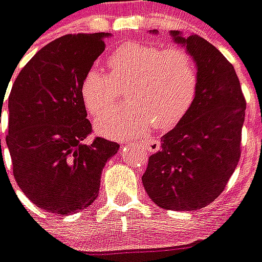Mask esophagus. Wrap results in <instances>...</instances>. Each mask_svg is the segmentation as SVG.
Instances as JSON below:
<instances>
[{"label": "esophagus", "instance_id": "esophagus-1", "mask_svg": "<svg viewBox=\"0 0 262 262\" xmlns=\"http://www.w3.org/2000/svg\"><path fill=\"white\" fill-rule=\"evenodd\" d=\"M140 146L151 154H154L161 148V141L157 139H146V140L140 141Z\"/></svg>", "mask_w": 262, "mask_h": 262}]
</instances>
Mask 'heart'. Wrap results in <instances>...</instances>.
Masks as SVG:
<instances>
[{
    "label": "heart",
    "mask_w": 262,
    "mask_h": 262,
    "mask_svg": "<svg viewBox=\"0 0 262 262\" xmlns=\"http://www.w3.org/2000/svg\"><path fill=\"white\" fill-rule=\"evenodd\" d=\"M106 63L110 73L92 65L80 82V96L93 116L111 110L121 89L129 86L126 97L130 102L97 119V130L104 136H137L152 126L168 130L194 102L199 68L185 48L127 41L110 54Z\"/></svg>",
    "instance_id": "b5f03b06"
}]
</instances>
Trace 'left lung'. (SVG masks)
Here are the masks:
<instances>
[{
    "instance_id": "obj_1",
    "label": "left lung",
    "mask_w": 262,
    "mask_h": 262,
    "mask_svg": "<svg viewBox=\"0 0 262 262\" xmlns=\"http://www.w3.org/2000/svg\"><path fill=\"white\" fill-rule=\"evenodd\" d=\"M170 36L194 58L199 89L185 118L161 137L141 180L161 208L194 211L224 191L237 166L246 100L233 65L211 42L178 30Z\"/></svg>"
}]
</instances>
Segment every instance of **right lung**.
I'll use <instances>...</instances> for the list:
<instances>
[{"label": "right lung", "instance_id": "obj_1", "mask_svg": "<svg viewBox=\"0 0 262 262\" xmlns=\"http://www.w3.org/2000/svg\"><path fill=\"white\" fill-rule=\"evenodd\" d=\"M108 36L82 33L51 41L19 72L8 97L13 176L29 200L47 212L69 215L92 205L102 168L119 148L102 137L84 141L92 123L80 82L105 50ZM5 93L0 90L1 111Z\"/></svg>", "mask_w": 262, "mask_h": 262}]
</instances>
